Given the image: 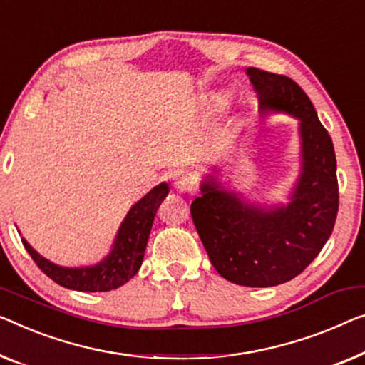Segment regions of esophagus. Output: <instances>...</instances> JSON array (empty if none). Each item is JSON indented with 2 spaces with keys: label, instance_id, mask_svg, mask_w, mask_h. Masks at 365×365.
<instances>
[{
  "label": "esophagus",
  "instance_id": "esophagus-1",
  "mask_svg": "<svg viewBox=\"0 0 365 365\" xmlns=\"http://www.w3.org/2000/svg\"><path fill=\"white\" fill-rule=\"evenodd\" d=\"M175 187H177L178 192H183V193L195 192V182H193V178L188 177V175L178 177L177 182H175Z\"/></svg>",
  "mask_w": 365,
  "mask_h": 365
}]
</instances>
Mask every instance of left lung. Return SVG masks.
Wrapping results in <instances>:
<instances>
[{
  "instance_id": "1",
  "label": "left lung",
  "mask_w": 365,
  "mask_h": 365,
  "mask_svg": "<svg viewBox=\"0 0 365 365\" xmlns=\"http://www.w3.org/2000/svg\"><path fill=\"white\" fill-rule=\"evenodd\" d=\"M262 114L300 119L302 173L290 203L264 210L213 182L201 185L192 217L222 279L244 287H274L295 279L322 252L339 210L333 140L302 86L285 75L247 68Z\"/></svg>"
}]
</instances>
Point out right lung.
Wrapping results in <instances>:
<instances>
[{
  "label": "right lung",
  "instance_id": "1",
  "mask_svg": "<svg viewBox=\"0 0 365 365\" xmlns=\"http://www.w3.org/2000/svg\"><path fill=\"white\" fill-rule=\"evenodd\" d=\"M168 193L167 183L157 185L143 200H139L124 217L119 227L113 251L93 267L67 269L48 262L23 239L26 251L48 279L70 290L110 292L129 282L143 264L145 246L154 216Z\"/></svg>",
  "mask_w": 365,
  "mask_h": 365
}]
</instances>
